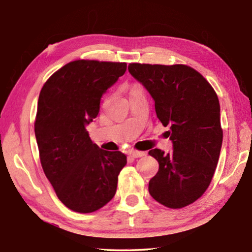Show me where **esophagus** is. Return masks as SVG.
Instances as JSON below:
<instances>
[{"label":"esophagus","instance_id":"obj_1","mask_svg":"<svg viewBox=\"0 0 252 252\" xmlns=\"http://www.w3.org/2000/svg\"><path fill=\"white\" fill-rule=\"evenodd\" d=\"M130 155L133 157V158H141V157H144L147 155L146 152L143 151H138V150H131L130 151Z\"/></svg>","mask_w":252,"mask_h":252}]
</instances>
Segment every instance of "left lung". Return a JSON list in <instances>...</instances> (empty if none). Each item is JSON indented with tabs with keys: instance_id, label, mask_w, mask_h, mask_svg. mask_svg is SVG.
<instances>
[{
	"instance_id": "1",
	"label": "left lung",
	"mask_w": 252,
	"mask_h": 252,
	"mask_svg": "<svg viewBox=\"0 0 252 252\" xmlns=\"http://www.w3.org/2000/svg\"><path fill=\"white\" fill-rule=\"evenodd\" d=\"M129 72L155 100L157 117L170 126L173 151L153 149L159 171L149 182L151 197L180 209L206 192L218 164L222 127L216 91L203 76L185 64L130 63Z\"/></svg>"
}]
</instances>
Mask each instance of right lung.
<instances>
[{
	"mask_svg": "<svg viewBox=\"0 0 252 252\" xmlns=\"http://www.w3.org/2000/svg\"><path fill=\"white\" fill-rule=\"evenodd\" d=\"M126 70L125 62L76 60L54 72L40 92L34 132L42 168L60 201L75 212L105 206L126 164L125 153L102 150L85 129Z\"/></svg>",
	"mask_w": 252,
	"mask_h": 252,
	"instance_id": "add662e5",
	"label": "right lung"
}]
</instances>
